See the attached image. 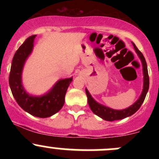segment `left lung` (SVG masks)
I'll use <instances>...</instances> for the list:
<instances>
[{"label": "left lung", "mask_w": 159, "mask_h": 159, "mask_svg": "<svg viewBox=\"0 0 159 159\" xmlns=\"http://www.w3.org/2000/svg\"><path fill=\"white\" fill-rule=\"evenodd\" d=\"M134 48L135 50L136 53H137L138 56L140 58L142 64V70H143V89H142V92L141 94L140 97L139 98L137 101L133 104L132 105L129 107V108H125V109L122 110H115L113 108H108V107L105 106V105L99 104L98 102H96L92 97H91V94L89 91H88L87 89H85V92L88 97V102L91 110L92 111L93 113L95 114L98 117L102 118V119L105 120V121H113L115 120H121L125 118L131 116L133 114L135 113L140 108L141 105L143 103L144 100L145 98L147 92L148 91L149 88V77L148 74V68H147V64L145 61V57L143 54H142L140 51L137 48L135 44L132 42Z\"/></svg>", "instance_id": "8db88e82"}]
</instances>
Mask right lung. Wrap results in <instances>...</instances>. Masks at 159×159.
<instances>
[{"mask_svg":"<svg viewBox=\"0 0 159 159\" xmlns=\"http://www.w3.org/2000/svg\"><path fill=\"white\" fill-rule=\"evenodd\" d=\"M36 35L25 40L13 57L9 85L19 106L26 112L38 118H48L59 111L65 104V97L73 78L61 79L55 83L48 92L41 96L28 94L22 84V70L25 61L31 54Z\"/></svg>","mask_w":159,"mask_h":159,"instance_id":"right-lung-1","label":"right lung"}]
</instances>
